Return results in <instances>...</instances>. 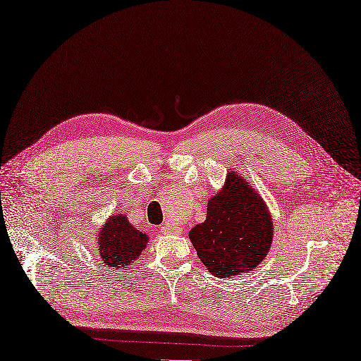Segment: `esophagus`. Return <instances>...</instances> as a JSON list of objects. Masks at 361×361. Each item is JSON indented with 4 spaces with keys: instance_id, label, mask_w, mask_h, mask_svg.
<instances>
[{
    "instance_id": "esophagus-1",
    "label": "esophagus",
    "mask_w": 361,
    "mask_h": 361,
    "mask_svg": "<svg viewBox=\"0 0 361 361\" xmlns=\"http://www.w3.org/2000/svg\"><path fill=\"white\" fill-rule=\"evenodd\" d=\"M161 231H163V233H173V231H175V228H171L170 226H161Z\"/></svg>"
}]
</instances>
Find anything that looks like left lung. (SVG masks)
Instances as JSON below:
<instances>
[{
    "instance_id": "left-lung-1",
    "label": "left lung",
    "mask_w": 361,
    "mask_h": 361,
    "mask_svg": "<svg viewBox=\"0 0 361 361\" xmlns=\"http://www.w3.org/2000/svg\"><path fill=\"white\" fill-rule=\"evenodd\" d=\"M269 210L250 185L230 173L207 203V216L190 231L197 255L212 275L230 278L257 267L273 238Z\"/></svg>"
}]
</instances>
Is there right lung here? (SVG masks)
I'll use <instances>...</instances> for the list:
<instances>
[{
    "label": "right lung",
    "mask_w": 361,
    "mask_h": 361,
    "mask_svg": "<svg viewBox=\"0 0 361 361\" xmlns=\"http://www.w3.org/2000/svg\"><path fill=\"white\" fill-rule=\"evenodd\" d=\"M97 239L106 267L119 270L135 261L147 243V235L135 230L126 215L110 216Z\"/></svg>",
    "instance_id": "right-lung-1"
}]
</instances>
